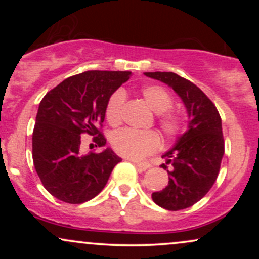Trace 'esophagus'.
<instances>
[{
  "instance_id": "esophagus-1",
  "label": "esophagus",
  "mask_w": 259,
  "mask_h": 259,
  "mask_svg": "<svg viewBox=\"0 0 259 259\" xmlns=\"http://www.w3.org/2000/svg\"><path fill=\"white\" fill-rule=\"evenodd\" d=\"M132 162L135 163V164L138 165L140 169H142V170H146V169L151 167L150 163H147V162H139V160H134V159H132Z\"/></svg>"
}]
</instances>
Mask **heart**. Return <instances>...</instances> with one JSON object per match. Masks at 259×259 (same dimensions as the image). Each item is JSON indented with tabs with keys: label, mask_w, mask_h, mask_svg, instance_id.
I'll return each instance as SVG.
<instances>
[{
	"label": "heart",
	"mask_w": 259,
	"mask_h": 259,
	"mask_svg": "<svg viewBox=\"0 0 259 259\" xmlns=\"http://www.w3.org/2000/svg\"><path fill=\"white\" fill-rule=\"evenodd\" d=\"M142 100L148 108L159 114L158 125L165 138L174 139L185 133L186 124L179 113L169 109L174 100L170 92L158 85H146L141 89ZM125 95L118 90L109 97L106 106V119L111 126H118L123 120ZM113 150L120 156L132 159L144 158L159 147V136L154 132H134L130 129L119 130L111 139Z\"/></svg>",
	"instance_id": "obj_1"
}]
</instances>
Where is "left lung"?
Returning a JSON list of instances; mask_svg holds the SVG:
<instances>
[{
  "label": "left lung",
  "instance_id": "8db88e82",
  "mask_svg": "<svg viewBox=\"0 0 259 259\" xmlns=\"http://www.w3.org/2000/svg\"><path fill=\"white\" fill-rule=\"evenodd\" d=\"M145 75L170 86L187 109L189 130L163 154L167 162L162 168L168 171V185L152 194L154 203L164 209H185L203 198L218 178L224 156L221 115L214 103L190 80L171 72Z\"/></svg>",
  "mask_w": 259,
  "mask_h": 259
}]
</instances>
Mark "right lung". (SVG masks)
Instances as JSON below:
<instances>
[{
  "mask_svg": "<svg viewBox=\"0 0 259 259\" xmlns=\"http://www.w3.org/2000/svg\"><path fill=\"white\" fill-rule=\"evenodd\" d=\"M132 72L88 70L63 80L41 100L32 132V160L45 189L58 200L79 204L102 191L120 162L111 148L82 153L81 135L96 146L102 134L109 97L129 80Z\"/></svg>",
  "mask_w": 259,
  "mask_h": 259,
  "instance_id": "1",
  "label": "right lung"
}]
</instances>
